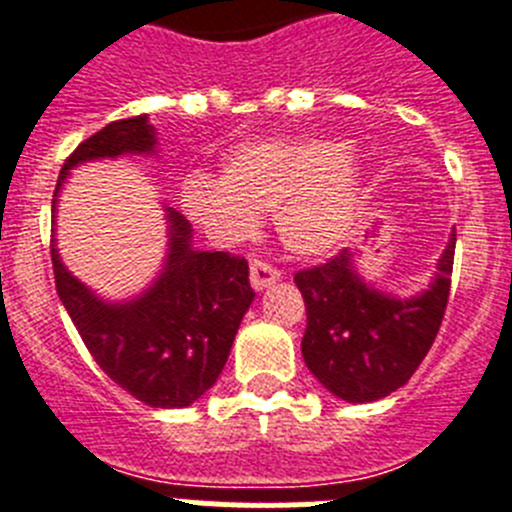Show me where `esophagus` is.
Returning a JSON list of instances; mask_svg holds the SVG:
<instances>
[{
    "label": "esophagus",
    "mask_w": 512,
    "mask_h": 512,
    "mask_svg": "<svg viewBox=\"0 0 512 512\" xmlns=\"http://www.w3.org/2000/svg\"><path fill=\"white\" fill-rule=\"evenodd\" d=\"M248 279H251L253 289H264L269 284H274L279 279V269L277 266L266 264V261L253 259L251 266H248Z\"/></svg>",
    "instance_id": "34e87169"
}]
</instances>
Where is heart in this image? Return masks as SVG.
<instances>
[{
  "instance_id": "obj_1",
  "label": "heart",
  "mask_w": 512,
  "mask_h": 512,
  "mask_svg": "<svg viewBox=\"0 0 512 512\" xmlns=\"http://www.w3.org/2000/svg\"><path fill=\"white\" fill-rule=\"evenodd\" d=\"M364 176L346 143L330 138H264L235 146L220 179L187 176V215L217 243L243 241L274 207V228L292 253L320 256L351 233Z\"/></svg>"
}]
</instances>
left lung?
Returning <instances> with one entry per match:
<instances>
[{"label": "left lung", "instance_id": "left-lung-1", "mask_svg": "<svg viewBox=\"0 0 512 512\" xmlns=\"http://www.w3.org/2000/svg\"><path fill=\"white\" fill-rule=\"evenodd\" d=\"M456 233L438 261L431 289L397 300L366 287L356 251H341L295 274L307 310L302 356L325 390L346 402H374L408 382L431 351L449 305Z\"/></svg>", "mask_w": 512, "mask_h": 512}]
</instances>
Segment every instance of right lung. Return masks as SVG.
<instances>
[{
    "label": "right lung",
    "instance_id": "1",
    "mask_svg": "<svg viewBox=\"0 0 512 512\" xmlns=\"http://www.w3.org/2000/svg\"><path fill=\"white\" fill-rule=\"evenodd\" d=\"M156 135L146 115L104 125L74 148L61 176L81 161L151 153ZM56 207V200H53ZM169 212V259L146 295L107 305L66 271L51 243L63 307L102 372L151 408H187L217 382L243 315L253 302L248 261L228 251H194L192 225Z\"/></svg>",
    "mask_w": 512,
    "mask_h": 512
}]
</instances>
